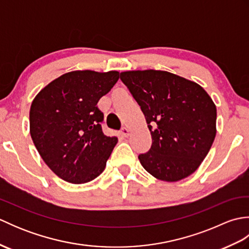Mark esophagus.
Returning <instances> with one entry per match:
<instances>
[{"label": "esophagus", "mask_w": 249, "mask_h": 249, "mask_svg": "<svg viewBox=\"0 0 249 249\" xmlns=\"http://www.w3.org/2000/svg\"><path fill=\"white\" fill-rule=\"evenodd\" d=\"M121 135L123 137H128L129 136V129L127 127H123L121 129Z\"/></svg>", "instance_id": "1"}]
</instances>
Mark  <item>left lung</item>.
<instances>
[{"label":"left lung","mask_w":249,"mask_h":249,"mask_svg":"<svg viewBox=\"0 0 249 249\" xmlns=\"http://www.w3.org/2000/svg\"><path fill=\"white\" fill-rule=\"evenodd\" d=\"M143 112L151 149L138 156L157 179L178 182L194 173L216 136V106L198 83L165 71L121 72Z\"/></svg>","instance_id":"1"}]
</instances>
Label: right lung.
<instances>
[{"mask_svg": "<svg viewBox=\"0 0 249 249\" xmlns=\"http://www.w3.org/2000/svg\"><path fill=\"white\" fill-rule=\"evenodd\" d=\"M119 75L116 71L66 72L32 102V140L46 165L68 183L84 184L96 178L118 143L116 137L104 135V114L96 105Z\"/></svg>", "mask_w": 249, "mask_h": 249, "instance_id": "add662e5", "label": "right lung"}]
</instances>
